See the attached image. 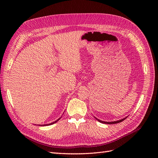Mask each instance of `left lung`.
Wrapping results in <instances>:
<instances>
[{
  "instance_id": "8db88e82",
  "label": "left lung",
  "mask_w": 158,
  "mask_h": 158,
  "mask_svg": "<svg viewBox=\"0 0 158 158\" xmlns=\"http://www.w3.org/2000/svg\"><path fill=\"white\" fill-rule=\"evenodd\" d=\"M127 118V117H126ZM123 118V119H121V120H119V121H113V122H106V121H101V120H99V119H98L97 118H95L97 119V120L99 121V122H100V123H105V124H109V125H111V124H116V123H121V122H122V121H123L124 120H125V118Z\"/></svg>"
}]
</instances>
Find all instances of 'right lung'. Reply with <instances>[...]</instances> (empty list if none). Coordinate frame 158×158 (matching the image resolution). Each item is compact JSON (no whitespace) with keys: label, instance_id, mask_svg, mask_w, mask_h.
<instances>
[{"label":"right lung","instance_id":"right-lung-1","mask_svg":"<svg viewBox=\"0 0 158 158\" xmlns=\"http://www.w3.org/2000/svg\"><path fill=\"white\" fill-rule=\"evenodd\" d=\"M60 118H59V119H57V120L56 121H55V122H52V123H49V124H47V125H43V126H47V125H52V124H54V123H55L56 122H57V121H58L59 120V119H60Z\"/></svg>","mask_w":158,"mask_h":158}]
</instances>
